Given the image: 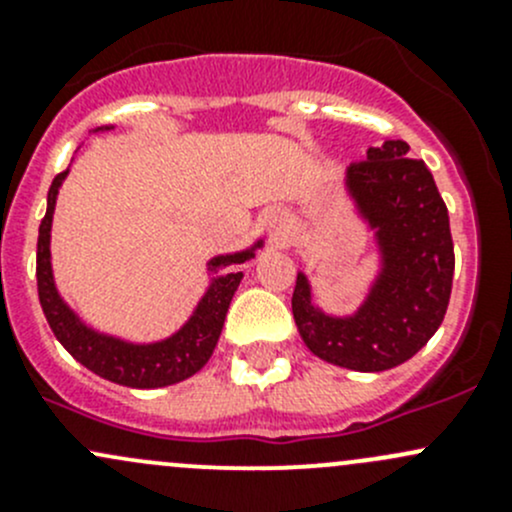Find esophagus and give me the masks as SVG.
Returning a JSON list of instances; mask_svg holds the SVG:
<instances>
[{"mask_svg":"<svg viewBox=\"0 0 512 512\" xmlns=\"http://www.w3.org/2000/svg\"><path fill=\"white\" fill-rule=\"evenodd\" d=\"M267 227H270L272 237H285L287 235V218L282 213H270L267 215Z\"/></svg>","mask_w":512,"mask_h":512,"instance_id":"obj_1","label":"esophagus"}]
</instances>
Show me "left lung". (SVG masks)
<instances>
[{
    "label": "left lung",
    "instance_id": "left-lung-1",
    "mask_svg": "<svg viewBox=\"0 0 512 512\" xmlns=\"http://www.w3.org/2000/svg\"><path fill=\"white\" fill-rule=\"evenodd\" d=\"M409 143L384 141L344 173V190L374 240L376 270L352 314H329L297 272L292 314L307 349L352 371L404 364L436 334L453 285L448 210L431 170L406 156Z\"/></svg>",
    "mask_w": 512,
    "mask_h": 512
}]
</instances>
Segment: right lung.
Masks as SVG:
<instances>
[{"label":"right lung","instance_id":"1","mask_svg":"<svg viewBox=\"0 0 512 512\" xmlns=\"http://www.w3.org/2000/svg\"><path fill=\"white\" fill-rule=\"evenodd\" d=\"M111 128L113 126H101L94 133L111 131ZM66 175L69 170L56 175L51 183L49 195H46V215L39 225V242H36V285H39V302L51 332L79 364L113 384L131 386V389H160V386L178 384L198 374L215 352L232 294L237 292L245 277L242 272H232L230 267L255 257V250H260L265 242L255 240L245 250L225 252L208 260V287L195 304L193 314L170 337L156 339V342H131L116 334L98 332L61 297L54 280V267H51V223H54L56 198H59V188Z\"/></svg>","mask_w":512,"mask_h":512}]
</instances>
